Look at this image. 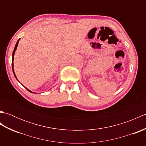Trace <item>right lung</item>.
<instances>
[{
    "label": "right lung",
    "mask_w": 146,
    "mask_h": 146,
    "mask_svg": "<svg viewBox=\"0 0 146 146\" xmlns=\"http://www.w3.org/2000/svg\"><path fill=\"white\" fill-rule=\"evenodd\" d=\"M19 39H19V40L18 41H17V42H16V44H15V48H14V51H13V53H12V71H13V73H14V76H15V77H16L15 76V73H14V69H13V67H14V66H13V61H14V53H15V50H16V49H17V46H18V43H19ZM27 90H28L27 88H26ZM28 91L29 92H31V91H29V90H28ZM32 93V92H31Z\"/></svg>",
    "instance_id": "right-lung-1"
}]
</instances>
